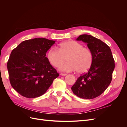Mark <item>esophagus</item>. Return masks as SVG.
Returning <instances> with one entry per match:
<instances>
[{
  "instance_id": "34e87169",
  "label": "esophagus",
  "mask_w": 127,
  "mask_h": 127,
  "mask_svg": "<svg viewBox=\"0 0 127 127\" xmlns=\"http://www.w3.org/2000/svg\"><path fill=\"white\" fill-rule=\"evenodd\" d=\"M61 76H66L67 74H63V73H61L60 74Z\"/></svg>"
}]
</instances>
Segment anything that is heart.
<instances>
[{"mask_svg":"<svg viewBox=\"0 0 127 127\" xmlns=\"http://www.w3.org/2000/svg\"><path fill=\"white\" fill-rule=\"evenodd\" d=\"M50 63L58 67L66 61L67 63L59 67L61 71L70 72L77 70L78 73L86 72L92 66L93 61V53L89 49L75 41H67L61 43L59 47H52L47 54Z\"/></svg>","mask_w":127,"mask_h":127,"instance_id":"b5f03b06","label":"heart"}]
</instances>
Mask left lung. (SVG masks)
Instances as JSON below:
<instances>
[{"mask_svg": "<svg viewBox=\"0 0 127 127\" xmlns=\"http://www.w3.org/2000/svg\"><path fill=\"white\" fill-rule=\"evenodd\" d=\"M76 40L87 43L93 53V61L89 70L77 78L71 88L73 93L80 98L93 99L103 93L110 84L114 60L110 47L101 40L82 34Z\"/></svg>", "mask_w": 127, "mask_h": 127, "instance_id": "obj_1", "label": "left lung"}]
</instances>
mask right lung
Returning a JSON list of instances; mask_svg holds the SVG:
<instances>
[{
    "label": "right lung",
    "instance_id": "1",
    "mask_svg": "<svg viewBox=\"0 0 127 127\" xmlns=\"http://www.w3.org/2000/svg\"><path fill=\"white\" fill-rule=\"evenodd\" d=\"M55 42L45 38H35L23 41L11 51L7 62L10 83L23 96H40L59 76L45 57Z\"/></svg>",
    "mask_w": 127,
    "mask_h": 127
}]
</instances>
